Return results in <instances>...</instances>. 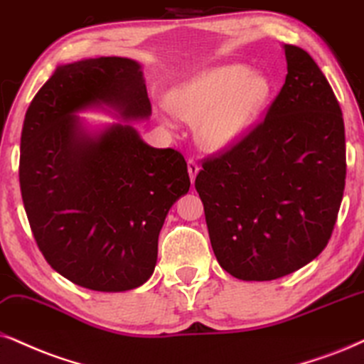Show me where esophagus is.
<instances>
[{
    "mask_svg": "<svg viewBox=\"0 0 364 364\" xmlns=\"http://www.w3.org/2000/svg\"><path fill=\"white\" fill-rule=\"evenodd\" d=\"M198 171H200V164H198L195 159H188V173H190V178H191L193 183H195V178H196Z\"/></svg>",
    "mask_w": 364,
    "mask_h": 364,
    "instance_id": "34e87169",
    "label": "esophagus"
}]
</instances>
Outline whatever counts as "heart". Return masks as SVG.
<instances>
[{"label": "heart", "mask_w": 364, "mask_h": 364, "mask_svg": "<svg viewBox=\"0 0 364 364\" xmlns=\"http://www.w3.org/2000/svg\"><path fill=\"white\" fill-rule=\"evenodd\" d=\"M272 94L270 80L240 63L198 73L171 92V107L183 121L196 124L198 141L227 149L250 131Z\"/></svg>", "instance_id": "b5f03b06"}]
</instances>
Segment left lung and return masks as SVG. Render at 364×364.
Segmentation results:
<instances>
[{
    "label": "left lung",
    "instance_id": "1",
    "mask_svg": "<svg viewBox=\"0 0 364 364\" xmlns=\"http://www.w3.org/2000/svg\"><path fill=\"white\" fill-rule=\"evenodd\" d=\"M284 50L287 77L264 121L203 159L195 181L216 260L242 280H274L314 260L343 200L341 107L311 55Z\"/></svg>",
    "mask_w": 364,
    "mask_h": 364
}]
</instances>
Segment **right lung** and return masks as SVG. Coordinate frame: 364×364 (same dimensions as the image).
<instances>
[{
  "mask_svg": "<svg viewBox=\"0 0 364 364\" xmlns=\"http://www.w3.org/2000/svg\"><path fill=\"white\" fill-rule=\"evenodd\" d=\"M100 104L126 121L149 117L139 63L99 57L57 67L26 110L20 188L52 269L90 291L122 292L153 275L164 218L191 183L179 151L151 148L132 126L87 134L75 112Z\"/></svg>",
  "mask_w": 364,
  "mask_h": 364,
  "instance_id": "obj_1",
  "label": "right lung"
}]
</instances>
